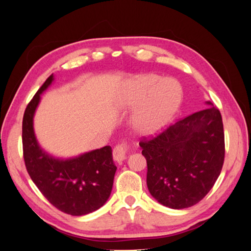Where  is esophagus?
<instances>
[{
  "label": "esophagus",
  "instance_id": "34e87169",
  "mask_svg": "<svg viewBox=\"0 0 251 251\" xmlns=\"http://www.w3.org/2000/svg\"><path fill=\"white\" fill-rule=\"evenodd\" d=\"M126 151H127V147L126 143L118 144V146H116L115 149L113 150V159L118 163L123 162L126 158Z\"/></svg>",
  "mask_w": 251,
  "mask_h": 251
}]
</instances>
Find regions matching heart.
Instances as JSON below:
<instances>
[{
	"instance_id": "obj_1",
	"label": "heart",
	"mask_w": 251,
	"mask_h": 251,
	"mask_svg": "<svg viewBox=\"0 0 251 251\" xmlns=\"http://www.w3.org/2000/svg\"><path fill=\"white\" fill-rule=\"evenodd\" d=\"M181 102V89L171 78L156 74H140L126 82L120 96V105L134 109L135 131L153 135L169 123Z\"/></svg>"
}]
</instances>
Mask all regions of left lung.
<instances>
[{"mask_svg":"<svg viewBox=\"0 0 251 251\" xmlns=\"http://www.w3.org/2000/svg\"><path fill=\"white\" fill-rule=\"evenodd\" d=\"M207 108L179 120L157 137L141 141L147 159V184L166 207L182 209L200 202L221 173L224 131L220 111Z\"/></svg>","mask_w":251,"mask_h":251,"instance_id":"obj_1","label":"left lung"}]
</instances>
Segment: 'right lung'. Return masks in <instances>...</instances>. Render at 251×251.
<instances>
[{"mask_svg":"<svg viewBox=\"0 0 251 251\" xmlns=\"http://www.w3.org/2000/svg\"><path fill=\"white\" fill-rule=\"evenodd\" d=\"M53 81L52 74L29 102L23 117L22 139L26 169L53 206L71 216L88 215L108 201L117 168L110 146L70 158L54 157L40 146L33 127L34 114L41 95Z\"/></svg>","mask_w":251,"mask_h":251,"instance_id":"add662e5","label":"right lung"}]
</instances>
